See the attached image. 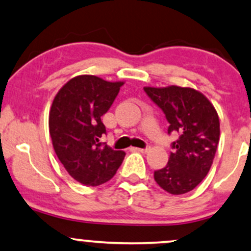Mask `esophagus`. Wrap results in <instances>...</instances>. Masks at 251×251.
<instances>
[{
  "mask_svg": "<svg viewBox=\"0 0 251 251\" xmlns=\"http://www.w3.org/2000/svg\"><path fill=\"white\" fill-rule=\"evenodd\" d=\"M136 151H138V152H142V153H145L148 152V151L150 150V147H147V148H143V149H141V148H136L135 149Z\"/></svg>",
  "mask_w": 251,
  "mask_h": 251,
  "instance_id": "esophagus-1",
  "label": "esophagus"
}]
</instances>
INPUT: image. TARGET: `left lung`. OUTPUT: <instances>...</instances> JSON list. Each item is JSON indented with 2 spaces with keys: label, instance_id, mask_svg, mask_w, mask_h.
<instances>
[{
  "label": "left lung",
  "instance_id": "8db88e82",
  "mask_svg": "<svg viewBox=\"0 0 251 251\" xmlns=\"http://www.w3.org/2000/svg\"><path fill=\"white\" fill-rule=\"evenodd\" d=\"M144 92L165 114L168 134L178 132L165 168L154 171V180L171 194H184L202 181L211 169L220 137L215 108L193 88L170 86L144 87Z\"/></svg>",
  "mask_w": 251,
  "mask_h": 251
}]
</instances>
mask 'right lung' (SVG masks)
Listing matches in <instances>:
<instances>
[{
  "instance_id": "right-lung-1",
  "label": "right lung",
  "mask_w": 251,
  "mask_h": 251,
  "mask_svg": "<svg viewBox=\"0 0 251 251\" xmlns=\"http://www.w3.org/2000/svg\"><path fill=\"white\" fill-rule=\"evenodd\" d=\"M122 85L95 75H79L65 83L52 102L49 117L52 144L64 168L80 184H104L125 159V151L113 150L101 142L107 134L101 117Z\"/></svg>"
}]
</instances>
